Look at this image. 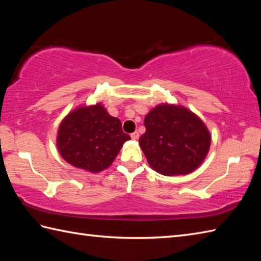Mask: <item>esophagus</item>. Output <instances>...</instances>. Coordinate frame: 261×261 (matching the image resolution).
Instances as JSON below:
<instances>
[{"instance_id":"obj_1","label":"esophagus","mask_w":261,"mask_h":261,"mask_svg":"<svg viewBox=\"0 0 261 261\" xmlns=\"http://www.w3.org/2000/svg\"><path fill=\"white\" fill-rule=\"evenodd\" d=\"M131 138H132V140L139 139V132L136 131V132H134V134H131Z\"/></svg>"}]
</instances>
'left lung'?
Here are the masks:
<instances>
[{"label": "left lung", "mask_w": 261, "mask_h": 261, "mask_svg": "<svg viewBox=\"0 0 261 261\" xmlns=\"http://www.w3.org/2000/svg\"><path fill=\"white\" fill-rule=\"evenodd\" d=\"M139 145L149 166L164 176L188 175L206 158L211 134L202 119L179 104L162 103L145 118Z\"/></svg>", "instance_id": "left-lung-1"}]
</instances>
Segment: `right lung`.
<instances>
[{"mask_svg":"<svg viewBox=\"0 0 261 261\" xmlns=\"http://www.w3.org/2000/svg\"><path fill=\"white\" fill-rule=\"evenodd\" d=\"M118 118L110 115L102 103L83 104L71 110L60 122L56 145L69 165L88 173L109 168L125 141Z\"/></svg>","mask_w":261,"mask_h":261,"instance_id":"1","label":"right lung"}]
</instances>
